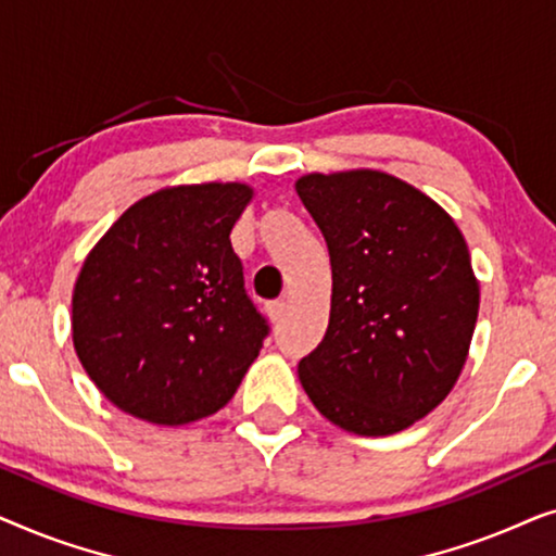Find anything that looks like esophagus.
<instances>
[{
	"label": "esophagus",
	"mask_w": 556,
	"mask_h": 556,
	"mask_svg": "<svg viewBox=\"0 0 556 556\" xmlns=\"http://www.w3.org/2000/svg\"><path fill=\"white\" fill-rule=\"evenodd\" d=\"M268 316H270V321L273 324H280L283 321V316H286V301H270L268 303Z\"/></svg>",
	"instance_id": "34e87169"
}]
</instances>
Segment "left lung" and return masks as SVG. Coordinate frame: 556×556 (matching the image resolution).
Returning a JSON list of instances; mask_svg holds the SVG:
<instances>
[{
	"label": "left lung",
	"instance_id": "8db88e82",
	"mask_svg": "<svg viewBox=\"0 0 556 556\" xmlns=\"http://www.w3.org/2000/svg\"><path fill=\"white\" fill-rule=\"evenodd\" d=\"M295 192L331 257V314L299 362L318 413L356 435H392L458 382L478 280L447 212L407 181L356 169L306 174Z\"/></svg>",
	"mask_w": 556,
	"mask_h": 556
}]
</instances>
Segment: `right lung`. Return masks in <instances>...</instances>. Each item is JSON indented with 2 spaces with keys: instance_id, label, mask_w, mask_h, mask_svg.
Here are the masks:
<instances>
[{
  "instance_id": "1",
  "label": "right lung",
  "mask_w": 556,
  "mask_h": 556,
  "mask_svg": "<svg viewBox=\"0 0 556 556\" xmlns=\"http://www.w3.org/2000/svg\"><path fill=\"white\" fill-rule=\"evenodd\" d=\"M248 185L159 189L98 240L73 291V344L124 413L187 425L232 400L270 326L230 232Z\"/></svg>"
}]
</instances>
